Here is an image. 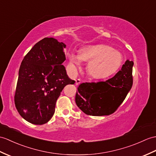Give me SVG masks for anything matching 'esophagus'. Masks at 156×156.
I'll return each mask as SVG.
<instances>
[{"label":"esophagus","instance_id":"esophagus-1","mask_svg":"<svg viewBox=\"0 0 156 156\" xmlns=\"http://www.w3.org/2000/svg\"><path fill=\"white\" fill-rule=\"evenodd\" d=\"M80 82H81V80H80V79H76V86H78L80 84Z\"/></svg>","mask_w":156,"mask_h":156}]
</instances>
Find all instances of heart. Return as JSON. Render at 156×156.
Instances as JSON below:
<instances>
[{
    "label": "heart",
    "instance_id": "b5f03b06",
    "mask_svg": "<svg viewBox=\"0 0 156 156\" xmlns=\"http://www.w3.org/2000/svg\"><path fill=\"white\" fill-rule=\"evenodd\" d=\"M68 57L73 67L80 66L82 60L88 61L86 70L90 76L96 79L106 78L114 74L124 62L120 52L105 44L87 46L80 50L79 54L71 52Z\"/></svg>",
    "mask_w": 156,
    "mask_h": 156
}]
</instances>
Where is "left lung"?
I'll return each mask as SVG.
<instances>
[{"label": "left lung", "instance_id": "8db88e82", "mask_svg": "<svg viewBox=\"0 0 156 156\" xmlns=\"http://www.w3.org/2000/svg\"><path fill=\"white\" fill-rule=\"evenodd\" d=\"M133 61L127 60L121 70L104 82L82 83L75 97L77 106L87 115H108L118 109L133 84Z\"/></svg>", "mask_w": 156, "mask_h": 156}]
</instances>
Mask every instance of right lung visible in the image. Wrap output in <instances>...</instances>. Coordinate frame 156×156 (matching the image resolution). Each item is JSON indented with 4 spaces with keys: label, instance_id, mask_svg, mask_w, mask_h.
Returning <instances> with one entry per match:
<instances>
[{
    "label": "right lung",
    "instance_id": "obj_1",
    "mask_svg": "<svg viewBox=\"0 0 156 156\" xmlns=\"http://www.w3.org/2000/svg\"><path fill=\"white\" fill-rule=\"evenodd\" d=\"M66 44L54 38L38 42L22 61L14 103L25 120L42 125L52 118L56 102L68 84H74L62 63Z\"/></svg>",
    "mask_w": 156,
    "mask_h": 156
}]
</instances>
